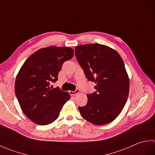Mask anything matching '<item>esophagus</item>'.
<instances>
[{
	"mask_svg": "<svg viewBox=\"0 0 155 155\" xmlns=\"http://www.w3.org/2000/svg\"><path fill=\"white\" fill-rule=\"evenodd\" d=\"M79 92H80L79 89L77 88V89H76L74 91H69V93H70L71 95H75V94H78V93H79Z\"/></svg>",
	"mask_w": 155,
	"mask_h": 155,
	"instance_id": "1",
	"label": "esophagus"
}]
</instances>
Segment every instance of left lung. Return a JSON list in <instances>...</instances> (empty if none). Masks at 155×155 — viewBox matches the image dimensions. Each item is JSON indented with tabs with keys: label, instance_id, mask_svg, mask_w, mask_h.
Listing matches in <instances>:
<instances>
[{
	"label": "left lung",
	"instance_id": "left-lung-1",
	"mask_svg": "<svg viewBox=\"0 0 155 155\" xmlns=\"http://www.w3.org/2000/svg\"><path fill=\"white\" fill-rule=\"evenodd\" d=\"M75 56L87 79L96 83V91L87 94V104L78 107L82 117L95 125L110 123L123 110L129 92L123 59L114 49L100 44L77 46Z\"/></svg>",
	"mask_w": 155,
	"mask_h": 155
}]
</instances>
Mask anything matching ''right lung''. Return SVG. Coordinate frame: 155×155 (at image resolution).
Masks as SVG:
<instances>
[{
  "mask_svg": "<svg viewBox=\"0 0 155 155\" xmlns=\"http://www.w3.org/2000/svg\"><path fill=\"white\" fill-rule=\"evenodd\" d=\"M74 56L69 47H49L39 49L27 58L16 76L15 91L23 113L39 125L52 123L62 106L71 98L67 92L51 83L58 80L62 64Z\"/></svg>",
  "mask_w": 155,
  "mask_h": 155,
  "instance_id": "right-lung-1",
  "label": "right lung"
}]
</instances>
